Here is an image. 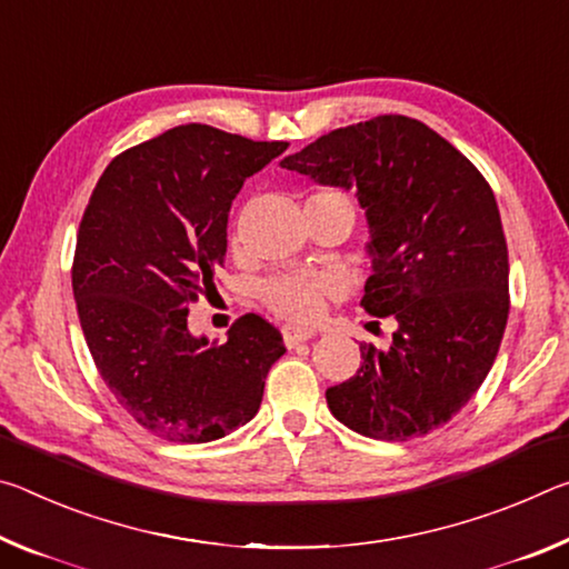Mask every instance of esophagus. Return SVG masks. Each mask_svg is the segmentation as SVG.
Wrapping results in <instances>:
<instances>
[{
	"mask_svg": "<svg viewBox=\"0 0 569 569\" xmlns=\"http://www.w3.org/2000/svg\"><path fill=\"white\" fill-rule=\"evenodd\" d=\"M312 338H315V330H310V328H300V325H284L282 328V340L287 348H295L297 342H305Z\"/></svg>",
	"mask_w": 569,
	"mask_h": 569,
	"instance_id": "34e87169",
	"label": "esophagus"
}]
</instances>
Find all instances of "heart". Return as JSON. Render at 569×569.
<instances>
[{
    "instance_id": "heart-1",
    "label": "heart",
    "mask_w": 569,
    "mask_h": 569,
    "mask_svg": "<svg viewBox=\"0 0 569 569\" xmlns=\"http://www.w3.org/2000/svg\"><path fill=\"white\" fill-rule=\"evenodd\" d=\"M320 193H338V191H320ZM318 197V193H315ZM335 292V282L325 274H307V272H290L272 277L262 287V302L269 312L277 318L292 322H312L320 318L325 302Z\"/></svg>"
}]
</instances>
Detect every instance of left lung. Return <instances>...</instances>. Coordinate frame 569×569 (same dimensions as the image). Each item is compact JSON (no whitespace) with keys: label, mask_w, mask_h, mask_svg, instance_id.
<instances>
[{"label":"left lung","mask_w":569,"mask_h":569,"mask_svg":"<svg viewBox=\"0 0 569 569\" xmlns=\"http://www.w3.org/2000/svg\"><path fill=\"white\" fill-rule=\"evenodd\" d=\"M279 166L358 191L372 257L360 305L398 322L386 350L360 342L356 376L328 388L332 416L378 441L449 423L495 366L509 318L507 239L491 186L406 116L330 130Z\"/></svg>","instance_id":"obj_1"}]
</instances>
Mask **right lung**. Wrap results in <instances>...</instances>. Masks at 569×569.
<instances>
[{
    "instance_id": "right-lung-1",
    "label": "right lung",
    "mask_w": 569,
    "mask_h": 569,
    "mask_svg": "<svg viewBox=\"0 0 569 569\" xmlns=\"http://www.w3.org/2000/svg\"><path fill=\"white\" fill-rule=\"evenodd\" d=\"M284 151L189 123L116 156L92 189L72 259L78 318L110 393L158 439L207 443L244 426L284 356L259 315L223 346L189 332V305L217 292L231 201Z\"/></svg>"
}]
</instances>
